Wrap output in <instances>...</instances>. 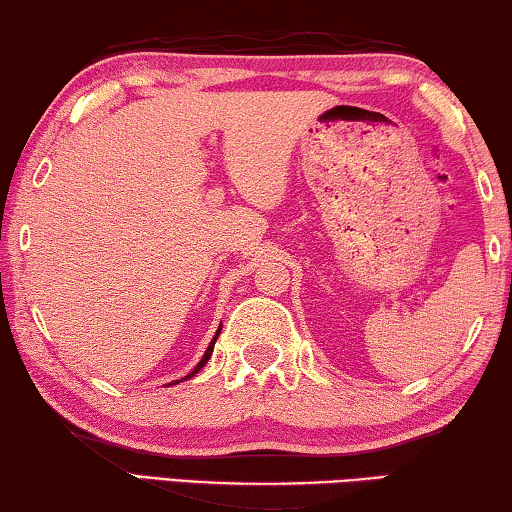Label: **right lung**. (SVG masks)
I'll use <instances>...</instances> for the list:
<instances>
[{
    "mask_svg": "<svg viewBox=\"0 0 512 512\" xmlns=\"http://www.w3.org/2000/svg\"><path fill=\"white\" fill-rule=\"evenodd\" d=\"M220 331H222V324H220V329H217V333H215V338L211 340V345H208V349H206V354H204V358L199 360V365L195 367V370H192L188 376H183V379H190V376H195L201 367H204L206 363H208V358H211V354H213V347H215V340H217V335H220ZM174 383H179V381H174Z\"/></svg>",
    "mask_w": 512,
    "mask_h": 512,
    "instance_id": "1",
    "label": "right lung"
}]
</instances>
